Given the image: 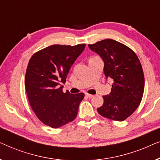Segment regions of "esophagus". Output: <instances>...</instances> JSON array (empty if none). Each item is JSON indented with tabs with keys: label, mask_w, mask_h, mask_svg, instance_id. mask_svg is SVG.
I'll return each instance as SVG.
<instances>
[{
	"label": "esophagus",
	"mask_w": 160,
	"mask_h": 160,
	"mask_svg": "<svg viewBox=\"0 0 160 160\" xmlns=\"http://www.w3.org/2000/svg\"><path fill=\"white\" fill-rule=\"evenodd\" d=\"M85 95L87 96V98H93L94 97V95H90V94H88V93H86L85 94Z\"/></svg>",
	"instance_id": "1"
}]
</instances>
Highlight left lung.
Wrapping results in <instances>:
<instances>
[{
	"label": "left lung",
	"mask_w": 160,
	"mask_h": 160,
	"mask_svg": "<svg viewBox=\"0 0 160 160\" xmlns=\"http://www.w3.org/2000/svg\"><path fill=\"white\" fill-rule=\"evenodd\" d=\"M88 47L103 60L106 79L113 81L111 93L102 97L104 102L98 113L108 119L124 121L136 110L143 98L144 75L139 59L132 49L112 39Z\"/></svg>",
	"instance_id": "obj_1"
}]
</instances>
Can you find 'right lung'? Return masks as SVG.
<instances>
[{
  "label": "right lung",
  "instance_id": "add662e5",
  "mask_svg": "<svg viewBox=\"0 0 160 160\" xmlns=\"http://www.w3.org/2000/svg\"><path fill=\"white\" fill-rule=\"evenodd\" d=\"M52 45L31 57L25 74V86L30 106L39 120L52 128H60L76 119L84 94L64 93L71 67L85 48Z\"/></svg>",
  "mask_w": 160,
  "mask_h": 160
}]
</instances>
